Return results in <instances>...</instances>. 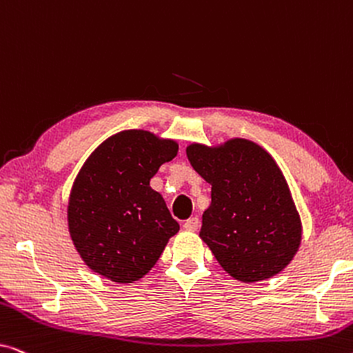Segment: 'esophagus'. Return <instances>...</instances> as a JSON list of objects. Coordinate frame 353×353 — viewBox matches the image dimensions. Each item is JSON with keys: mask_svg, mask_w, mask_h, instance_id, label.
I'll list each match as a JSON object with an SVG mask.
<instances>
[{"mask_svg": "<svg viewBox=\"0 0 353 353\" xmlns=\"http://www.w3.org/2000/svg\"><path fill=\"white\" fill-rule=\"evenodd\" d=\"M185 230H188V231H197L199 230V219H197V216H191V219H188L186 221H185Z\"/></svg>", "mask_w": 353, "mask_h": 353, "instance_id": "esophagus-1", "label": "esophagus"}]
</instances>
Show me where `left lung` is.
<instances>
[{
  "instance_id": "1",
  "label": "left lung",
  "mask_w": 353,
  "mask_h": 353,
  "mask_svg": "<svg viewBox=\"0 0 353 353\" xmlns=\"http://www.w3.org/2000/svg\"><path fill=\"white\" fill-rule=\"evenodd\" d=\"M186 156L212 185L199 236L221 268L243 283L283 272L301 245L302 223L274 159L243 138L212 148L192 143Z\"/></svg>"
}]
</instances>
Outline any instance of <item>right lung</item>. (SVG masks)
Wrapping results in <instances>:
<instances>
[{
    "instance_id": "1",
    "label": "right lung",
    "mask_w": 353,
    "mask_h": 353,
    "mask_svg": "<svg viewBox=\"0 0 353 353\" xmlns=\"http://www.w3.org/2000/svg\"><path fill=\"white\" fill-rule=\"evenodd\" d=\"M178 152L173 139L125 130L86 159L72 186L67 221L77 252L94 273L133 283L149 273L180 225L149 186Z\"/></svg>"
}]
</instances>
